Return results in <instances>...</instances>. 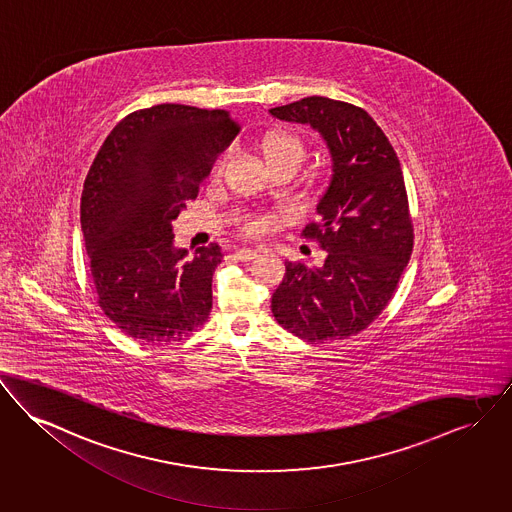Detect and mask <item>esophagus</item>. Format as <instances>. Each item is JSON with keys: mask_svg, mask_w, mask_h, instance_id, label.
Wrapping results in <instances>:
<instances>
[{"mask_svg": "<svg viewBox=\"0 0 512 512\" xmlns=\"http://www.w3.org/2000/svg\"><path fill=\"white\" fill-rule=\"evenodd\" d=\"M259 255V249L257 247H241L236 251V257L240 259V261H251V259H255Z\"/></svg>", "mask_w": 512, "mask_h": 512, "instance_id": "esophagus-1", "label": "esophagus"}]
</instances>
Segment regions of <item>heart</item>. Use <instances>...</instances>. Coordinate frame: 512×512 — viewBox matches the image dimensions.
Returning <instances> with one entry per match:
<instances>
[{"instance_id": "heart-1", "label": "heart", "mask_w": 512, "mask_h": 512, "mask_svg": "<svg viewBox=\"0 0 512 512\" xmlns=\"http://www.w3.org/2000/svg\"><path fill=\"white\" fill-rule=\"evenodd\" d=\"M261 152L267 160L269 166H278V164H288V166H294L298 168L301 160H303V154H305V147H303V141H301L298 135L290 133V131H271L263 137L261 141ZM222 158L224 156H218L214 166H212V174H218L220 168H222ZM245 228L255 232L261 228V220L257 218H249L245 222Z\"/></svg>"}]
</instances>
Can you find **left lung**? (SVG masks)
Returning <instances> with one entry per match:
<instances>
[{
  "label": "left lung",
  "mask_w": 512,
  "mask_h": 512,
  "mask_svg": "<svg viewBox=\"0 0 512 512\" xmlns=\"http://www.w3.org/2000/svg\"><path fill=\"white\" fill-rule=\"evenodd\" d=\"M309 125L331 154V180L305 238L327 251L321 267L286 263L272 315L307 342L342 340L371 325L406 269L414 230L398 156L383 129L354 104L307 96L269 110Z\"/></svg>",
  "instance_id": "1"
}]
</instances>
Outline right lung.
Returning <instances> with one entry per match:
<instances>
[{"mask_svg": "<svg viewBox=\"0 0 512 512\" xmlns=\"http://www.w3.org/2000/svg\"><path fill=\"white\" fill-rule=\"evenodd\" d=\"M240 127L226 110L158 104L110 131L87 174L81 230L102 311L143 342L181 340L212 307L216 243L189 257L172 220Z\"/></svg>", "mask_w": 512, "mask_h": 512, "instance_id": "add662e5", "label": "right lung"}]
</instances>
